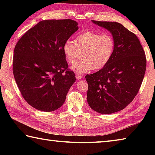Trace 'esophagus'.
<instances>
[{"label":"esophagus","mask_w":155,"mask_h":155,"mask_svg":"<svg viewBox=\"0 0 155 155\" xmlns=\"http://www.w3.org/2000/svg\"><path fill=\"white\" fill-rule=\"evenodd\" d=\"M76 78H77V80H80L83 78V76H81V74H78V73H76Z\"/></svg>","instance_id":"esophagus-1"}]
</instances>
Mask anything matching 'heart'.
I'll return each instance as SVG.
<instances>
[{"label": "heart", "instance_id": "obj_1", "mask_svg": "<svg viewBox=\"0 0 155 155\" xmlns=\"http://www.w3.org/2000/svg\"><path fill=\"white\" fill-rule=\"evenodd\" d=\"M115 51V40L109 33L86 31L75 38L74 44L67 40L63 46L65 58L74 64L81 57L82 59L72 65V69L81 74L90 70H101L108 64Z\"/></svg>", "mask_w": 155, "mask_h": 155}]
</instances>
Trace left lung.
I'll list each match as a JSON object with an SVG mask.
<instances>
[{"label": "left lung", "instance_id": "obj_1", "mask_svg": "<svg viewBox=\"0 0 155 155\" xmlns=\"http://www.w3.org/2000/svg\"><path fill=\"white\" fill-rule=\"evenodd\" d=\"M92 22L111 32L115 51L105 67L85 76L87 100L95 111L110 114L124 109L137 94L146 69V54L135 34L121 24Z\"/></svg>", "mask_w": 155, "mask_h": 155}]
</instances>
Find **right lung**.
Returning <instances> with one entry per match:
<instances>
[{"label":"right lung","instance_id":"obj_1","mask_svg":"<svg viewBox=\"0 0 155 155\" xmlns=\"http://www.w3.org/2000/svg\"><path fill=\"white\" fill-rule=\"evenodd\" d=\"M70 19L42 20L15 44L13 73L21 94L31 107L50 112L61 107L75 82L63 46L78 30Z\"/></svg>","mask_w":155,"mask_h":155}]
</instances>
